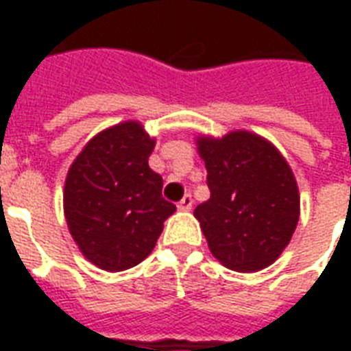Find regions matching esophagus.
<instances>
[{"mask_svg": "<svg viewBox=\"0 0 351 351\" xmlns=\"http://www.w3.org/2000/svg\"><path fill=\"white\" fill-rule=\"evenodd\" d=\"M191 206H193V199H191V195L188 193V195H184V197L180 199V203H178V208H180V210H190Z\"/></svg>", "mask_w": 351, "mask_h": 351, "instance_id": "esophagus-1", "label": "esophagus"}]
</instances>
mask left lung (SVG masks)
Returning a JSON list of instances; mask_svg holds the SVG:
<instances>
[{"mask_svg":"<svg viewBox=\"0 0 351 351\" xmlns=\"http://www.w3.org/2000/svg\"><path fill=\"white\" fill-rule=\"evenodd\" d=\"M210 199L195 218L218 261L239 272H256L276 261L299 221L293 173L265 138L233 131L223 138L201 137Z\"/></svg>","mask_w":351,"mask_h":351,"instance_id":"obj_1","label":"left lung"}]
</instances>
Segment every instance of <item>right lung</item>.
Returning a JSON list of instances; mask_svg holds the SVG:
<instances>
[{
  "instance_id": "add662e5",
  "label": "right lung",
  "mask_w": 351,
  "mask_h": 351,
  "mask_svg": "<svg viewBox=\"0 0 351 351\" xmlns=\"http://www.w3.org/2000/svg\"><path fill=\"white\" fill-rule=\"evenodd\" d=\"M154 138L138 122L101 131L67 173L65 220L80 252L116 272L150 256L176 206L161 195L163 178L148 167Z\"/></svg>"
}]
</instances>
